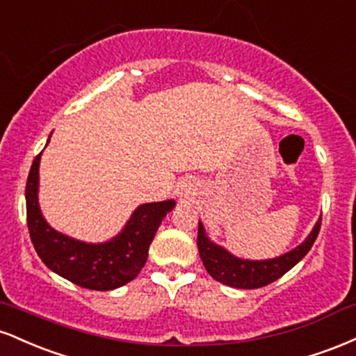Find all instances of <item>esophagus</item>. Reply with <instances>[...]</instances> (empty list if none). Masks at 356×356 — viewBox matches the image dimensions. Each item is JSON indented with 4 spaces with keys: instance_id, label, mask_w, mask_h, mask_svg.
Wrapping results in <instances>:
<instances>
[{
    "instance_id": "esophagus-1",
    "label": "esophagus",
    "mask_w": 356,
    "mask_h": 356,
    "mask_svg": "<svg viewBox=\"0 0 356 356\" xmlns=\"http://www.w3.org/2000/svg\"><path fill=\"white\" fill-rule=\"evenodd\" d=\"M191 189H192V184L184 181V182H181V186H179V194H181V195L182 194H189Z\"/></svg>"
}]
</instances>
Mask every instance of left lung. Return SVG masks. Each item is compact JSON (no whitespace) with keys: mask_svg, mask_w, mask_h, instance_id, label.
I'll return each instance as SVG.
<instances>
[{"mask_svg":"<svg viewBox=\"0 0 356 356\" xmlns=\"http://www.w3.org/2000/svg\"><path fill=\"white\" fill-rule=\"evenodd\" d=\"M321 227V218L314 224L313 231L309 232L300 246L291 249L283 256L273 257V259L263 261H249L241 259V257L232 256L229 251L218 246L216 243L207 238L206 229L202 222H199V234H197V248L199 254L204 263V268L207 273L219 283L232 286L239 289H254L263 288L273 281L280 280L286 275L293 266H296L303 257L308 254L312 249L314 239L318 238V232Z\"/></svg>","mask_w":356,"mask_h":356,"instance_id":"obj_1","label":"left lung"}]
</instances>
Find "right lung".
<instances>
[{"label":"right lung","mask_w":356,"mask_h":356,"mask_svg":"<svg viewBox=\"0 0 356 356\" xmlns=\"http://www.w3.org/2000/svg\"><path fill=\"white\" fill-rule=\"evenodd\" d=\"M40 157L42 154L31 164L24 189L28 231L40 259L53 273L81 288L110 291L130 283L144 268L155 232L167 212L174 209L175 201L142 204L115 238L100 244L83 243L55 231L42 216L38 204Z\"/></svg>","instance_id":"1"}]
</instances>
